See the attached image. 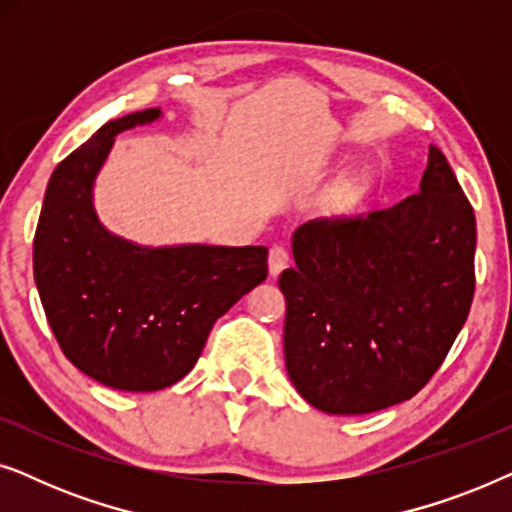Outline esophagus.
Segmentation results:
<instances>
[{
  "mask_svg": "<svg viewBox=\"0 0 512 512\" xmlns=\"http://www.w3.org/2000/svg\"><path fill=\"white\" fill-rule=\"evenodd\" d=\"M289 265V251H286L282 244H275V247L270 249V256H268V270H270V277H279L282 275V270Z\"/></svg>",
  "mask_w": 512,
  "mask_h": 512,
  "instance_id": "obj_1",
  "label": "esophagus"
}]
</instances>
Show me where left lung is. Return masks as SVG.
Wrapping results in <instances>:
<instances>
[{"label":"left lung","instance_id":"obj_1","mask_svg":"<svg viewBox=\"0 0 512 512\" xmlns=\"http://www.w3.org/2000/svg\"><path fill=\"white\" fill-rule=\"evenodd\" d=\"M284 361L293 387L328 415H368L417 394L450 352L475 289V214L429 146L419 193L349 221L293 233Z\"/></svg>","mask_w":512,"mask_h":512}]
</instances>
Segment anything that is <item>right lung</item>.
Here are the masks:
<instances>
[{
    "instance_id": "right-lung-1",
    "label": "right lung",
    "mask_w": 512,
    "mask_h": 512,
    "mask_svg": "<svg viewBox=\"0 0 512 512\" xmlns=\"http://www.w3.org/2000/svg\"><path fill=\"white\" fill-rule=\"evenodd\" d=\"M163 118L158 107L104 123L48 181L34 235V282L62 352L118 391L172 387L214 321L268 277L265 247L139 244L95 212V181L116 137Z\"/></svg>"
}]
</instances>
